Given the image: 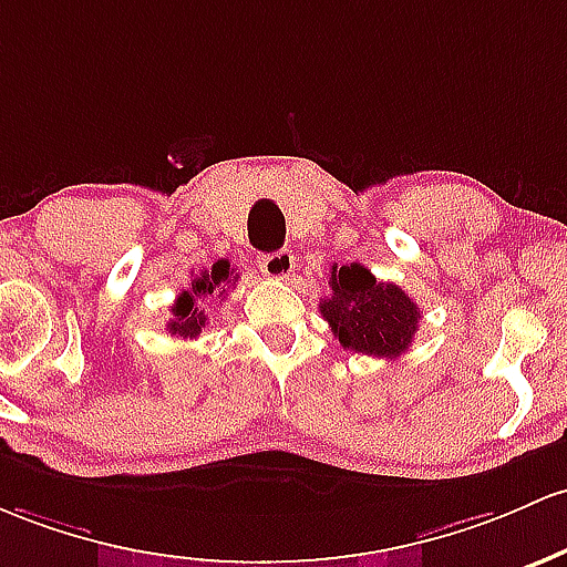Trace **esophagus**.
I'll return each mask as SVG.
<instances>
[{
    "instance_id": "1",
    "label": "esophagus",
    "mask_w": 567,
    "mask_h": 567,
    "mask_svg": "<svg viewBox=\"0 0 567 567\" xmlns=\"http://www.w3.org/2000/svg\"><path fill=\"white\" fill-rule=\"evenodd\" d=\"M258 266H260V271H264V277L288 279L290 271L296 269V260H293V252L285 250V247H282V250H277V252L260 255Z\"/></svg>"
}]
</instances>
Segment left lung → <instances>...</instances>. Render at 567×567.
I'll return each instance as SVG.
<instances>
[{
  "instance_id": "1",
  "label": "left lung",
  "mask_w": 567,
  "mask_h": 567,
  "mask_svg": "<svg viewBox=\"0 0 567 567\" xmlns=\"http://www.w3.org/2000/svg\"><path fill=\"white\" fill-rule=\"evenodd\" d=\"M328 285L320 315L344 350L393 360L412 347L420 307L398 285L377 282L360 264L333 266Z\"/></svg>"
}]
</instances>
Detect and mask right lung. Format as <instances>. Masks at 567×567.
<instances>
[{
  "label": "right lung",
  "mask_w": 567,
  "mask_h": 567,
  "mask_svg": "<svg viewBox=\"0 0 567 567\" xmlns=\"http://www.w3.org/2000/svg\"><path fill=\"white\" fill-rule=\"evenodd\" d=\"M236 279H239V274H234L231 264H228L226 258L215 260L213 269H204L202 274H196V277L190 279V288L183 290V293L177 296V301L172 303V317L169 322H166V331L177 336V339H196L209 320L196 301L213 293L223 298L228 293V288L236 285Z\"/></svg>",
  "instance_id": "add662e5"
}]
</instances>
